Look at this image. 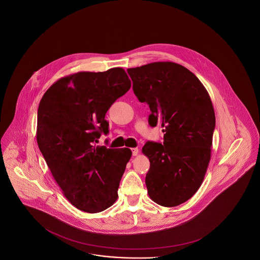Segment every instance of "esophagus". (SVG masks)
I'll use <instances>...</instances> for the list:
<instances>
[{"instance_id":"34e87169","label":"esophagus","mask_w":260,"mask_h":260,"mask_svg":"<svg viewBox=\"0 0 260 260\" xmlns=\"http://www.w3.org/2000/svg\"><path fill=\"white\" fill-rule=\"evenodd\" d=\"M131 150H132V154H133L134 156L138 155V153H139V150H138L137 148H135V149H131Z\"/></svg>"}]
</instances>
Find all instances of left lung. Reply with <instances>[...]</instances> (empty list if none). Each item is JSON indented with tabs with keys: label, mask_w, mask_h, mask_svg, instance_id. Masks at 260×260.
<instances>
[{
	"label": "left lung",
	"mask_w": 260,
	"mask_h": 260,
	"mask_svg": "<svg viewBox=\"0 0 260 260\" xmlns=\"http://www.w3.org/2000/svg\"><path fill=\"white\" fill-rule=\"evenodd\" d=\"M133 91L150 107L149 124L164 129V143L147 142L146 185L157 205L173 207L200 189L210 160L215 113L205 86L189 69L158 61L127 69Z\"/></svg>",
	"instance_id": "left-lung-1"
}]
</instances>
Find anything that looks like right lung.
I'll use <instances>...</instances> for the list:
<instances>
[{"label":"right lung","mask_w":260,"mask_h":260,"mask_svg":"<svg viewBox=\"0 0 260 260\" xmlns=\"http://www.w3.org/2000/svg\"><path fill=\"white\" fill-rule=\"evenodd\" d=\"M121 68L77 72L54 83L37 113V143L52 175L71 205L89 213L117 200L130 149L96 146L109 133L106 113L130 89Z\"/></svg>","instance_id":"obj_1"}]
</instances>
